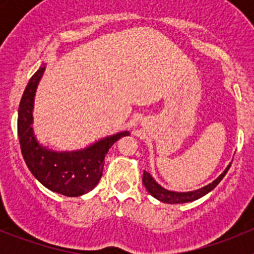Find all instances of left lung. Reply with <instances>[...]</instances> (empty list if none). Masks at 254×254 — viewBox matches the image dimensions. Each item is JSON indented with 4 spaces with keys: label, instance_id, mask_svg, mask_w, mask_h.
<instances>
[{
    "label": "left lung",
    "instance_id": "left-lung-1",
    "mask_svg": "<svg viewBox=\"0 0 254 254\" xmlns=\"http://www.w3.org/2000/svg\"><path fill=\"white\" fill-rule=\"evenodd\" d=\"M232 164H229L226 169L224 170L216 179H215L212 183L205 186V187L199 188V190H192V192H174V190H168L165 188L161 187L160 185H158L155 179L150 176V173H147L146 170L143 172L142 176V183L143 186L146 187L147 192L151 194L152 197H155L156 199L161 201V202L165 203H185V202H192V201H196V199L201 198L202 196L207 194L210 190H214L217 185H219L221 179L225 177V174L228 173L229 168H230Z\"/></svg>",
    "mask_w": 254,
    "mask_h": 254
}]
</instances>
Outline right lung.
<instances>
[{"instance_id": "right-lung-1", "label": "right lung", "mask_w": 254, "mask_h": 254, "mask_svg": "<svg viewBox=\"0 0 254 254\" xmlns=\"http://www.w3.org/2000/svg\"><path fill=\"white\" fill-rule=\"evenodd\" d=\"M46 66L31 76L21 96L17 117V133L22 158L38 181L56 193L78 197L94 190L103 176L108 150L128 131L118 132L96 141L86 149L76 151H53L42 146L33 132V107L38 84Z\"/></svg>"}]
</instances>
